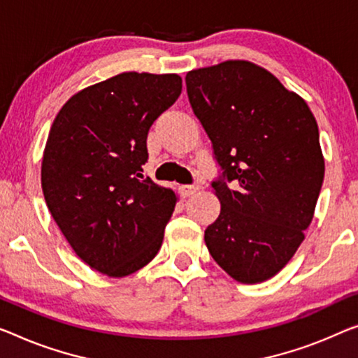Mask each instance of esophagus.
Wrapping results in <instances>:
<instances>
[{
  "instance_id": "34e87169",
  "label": "esophagus",
  "mask_w": 358,
  "mask_h": 358,
  "mask_svg": "<svg viewBox=\"0 0 358 358\" xmlns=\"http://www.w3.org/2000/svg\"><path fill=\"white\" fill-rule=\"evenodd\" d=\"M201 189V186L197 185V183H194V185H183L181 186V193H183V196H191V194H194V193H197V191Z\"/></svg>"
}]
</instances>
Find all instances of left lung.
<instances>
[{"instance_id": "8db88e82", "label": "left lung", "mask_w": 358, "mask_h": 358, "mask_svg": "<svg viewBox=\"0 0 358 358\" xmlns=\"http://www.w3.org/2000/svg\"><path fill=\"white\" fill-rule=\"evenodd\" d=\"M185 80L223 170L212 181L222 209L204 233L206 246L233 280H270L306 238L322 189L315 117L301 96L249 61L194 69Z\"/></svg>"}]
</instances>
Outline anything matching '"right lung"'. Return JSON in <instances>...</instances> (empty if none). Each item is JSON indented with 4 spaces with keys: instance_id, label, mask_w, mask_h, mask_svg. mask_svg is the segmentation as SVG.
I'll use <instances>...</instances> for the list:
<instances>
[{
    "instance_id": "right-lung-1",
    "label": "right lung",
    "mask_w": 358,
    "mask_h": 358,
    "mask_svg": "<svg viewBox=\"0 0 358 358\" xmlns=\"http://www.w3.org/2000/svg\"><path fill=\"white\" fill-rule=\"evenodd\" d=\"M180 93L177 73L124 72L73 94L52 122L43 194L71 248L99 273H135L162 246L178 197L143 177V165L149 128Z\"/></svg>"
}]
</instances>
